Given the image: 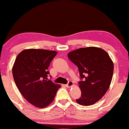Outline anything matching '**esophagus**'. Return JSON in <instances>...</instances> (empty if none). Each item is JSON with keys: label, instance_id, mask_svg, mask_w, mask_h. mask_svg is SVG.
<instances>
[{"label": "esophagus", "instance_id": "34e87169", "mask_svg": "<svg viewBox=\"0 0 129 129\" xmlns=\"http://www.w3.org/2000/svg\"><path fill=\"white\" fill-rule=\"evenodd\" d=\"M73 85V82L72 81H69L66 85V87H68V88H70V87L72 86Z\"/></svg>", "mask_w": 129, "mask_h": 129}]
</instances>
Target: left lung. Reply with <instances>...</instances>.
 <instances>
[{
	"mask_svg": "<svg viewBox=\"0 0 129 129\" xmlns=\"http://www.w3.org/2000/svg\"><path fill=\"white\" fill-rule=\"evenodd\" d=\"M68 58L79 72L81 96L79 104H94L105 94L113 78L114 64L105 50L95 47L81 48L69 53Z\"/></svg>",
	"mask_w": 129,
	"mask_h": 129,
	"instance_id": "1",
	"label": "left lung"
}]
</instances>
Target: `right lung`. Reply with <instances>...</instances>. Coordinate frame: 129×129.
Instances as JSON below:
<instances>
[{"instance_id":"obj_1","label":"right lung","mask_w":129,"mask_h":129,"mask_svg":"<svg viewBox=\"0 0 129 129\" xmlns=\"http://www.w3.org/2000/svg\"><path fill=\"white\" fill-rule=\"evenodd\" d=\"M57 52L44 49L24 50L16 57L12 68L15 84L28 103L45 108L53 101L60 85L48 79V68Z\"/></svg>"}]
</instances>
